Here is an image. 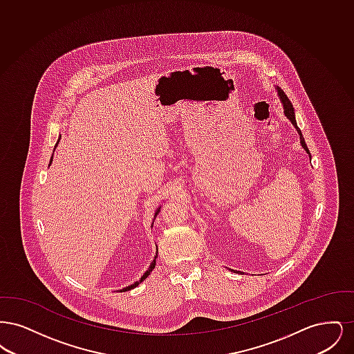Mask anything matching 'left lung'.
<instances>
[{"instance_id":"obj_1","label":"left lung","mask_w":354,"mask_h":354,"mask_svg":"<svg viewBox=\"0 0 354 354\" xmlns=\"http://www.w3.org/2000/svg\"><path fill=\"white\" fill-rule=\"evenodd\" d=\"M276 90H277V94H279V97H280V100H281V103H283V107H284V114H286V118L289 119V120L292 122V124L296 127L297 133H299V135H300V143H301V146H303L304 150L308 152V155H309V158H310V152H309L308 147H306V145H305V140H304L303 134H301L300 129L297 127L296 118H295V110H293V106H292V103H290V101L288 100V97H286V93H284V91H283L280 87H276Z\"/></svg>"}]
</instances>
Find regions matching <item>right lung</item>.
Returning a JSON list of instances; mask_svg holds the SVG:
<instances>
[{"mask_svg":"<svg viewBox=\"0 0 354 354\" xmlns=\"http://www.w3.org/2000/svg\"><path fill=\"white\" fill-rule=\"evenodd\" d=\"M58 142H59V138H58ZM58 142H57V145H58ZM57 145H55V147H57ZM51 162H53V156H51L50 165H51ZM159 211H160V207H159V208H158V209H156V212H155V215H153V218H156V215H158V214H159ZM156 257H158V253H156V256H155V257H153V260H152V263H151V264H150V267H149V270H146V272H145V274H143V276H142V277H140V280H139V281H136V283H134V284H133V286H126V288H123V289H122V290H119V292H126V290H130V289H134L135 286H139V284H140V283H142V281H143V280H146V279H147V276H149V274H150V273H151V270H153V268H155V263H156Z\"/></svg>","mask_w":354,"mask_h":354,"instance_id":"add662e5","label":"right lung"}]
</instances>
